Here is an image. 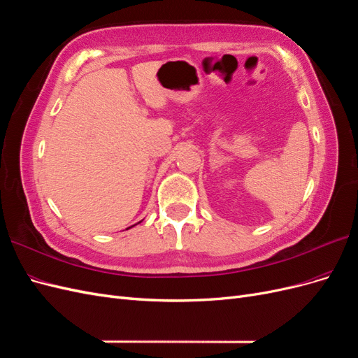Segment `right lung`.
<instances>
[{
	"mask_svg": "<svg viewBox=\"0 0 358 358\" xmlns=\"http://www.w3.org/2000/svg\"><path fill=\"white\" fill-rule=\"evenodd\" d=\"M131 227H134V225H131ZM131 227H129V229H131Z\"/></svg>",
	"mask_w": 358,
	"mask_h": 358,
	"instance_id": "1",
	"label": "right lung"
}]
</instances>
